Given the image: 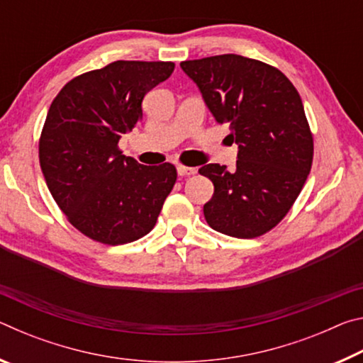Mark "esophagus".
Listing matches in <instances>:
<instances>
[{
	"label": "esophagus",
	"instance_id": "1",
	"mask_svg": "<svg viewBox=\"0 0 363 363\" xmlns=\"http://www.w3.org/2000/svg\"><path fill=\"white\" fill-rule=\"evenodd\" d=\"M195 173H196L195 168H189V167H184V164H177V174L179 176H190Z\"/></svg>",
	"mask_w": 363,
	"mask_h": 363
}]
</instances>
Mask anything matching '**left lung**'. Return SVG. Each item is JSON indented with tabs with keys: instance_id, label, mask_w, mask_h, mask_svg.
<instances>
[{
	"instance_id": "1",
	"label": "left lung",
	"mask_w": 363,
	"mask_h": 363,
	"mask_svg": "<svg viewBox=\"0 0 363 363\" xmlns=\"http://www.w3.org/2000/svg\"><path fill=\"white\" fill-rule=\"evenodd\" d=\"M218 123H229L237 168L205 164L214 194L203 214L211 229L255 238L290 211L312 167L314 140L303 101L284 73L259 60L223 54L181 62Z\"/></svg>"
}]
</instances>
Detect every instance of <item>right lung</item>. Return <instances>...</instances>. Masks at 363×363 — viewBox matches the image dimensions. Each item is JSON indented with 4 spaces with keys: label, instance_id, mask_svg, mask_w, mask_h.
<instances>
[{
    "label": "right lung",
    "instance_id": "1",
    "mask_svg": "<svg viewBox=\"0 0 363 363\" xmlns=\"http://www.w3.org/2000/svg\"><path fill=\"white\" fill-rule=\"evenodd\" d=\"M173 62L116 60L67 83L52 101L40 138L49 192L72 225L106 245L149 233L176 182L171 163L145 167L118 149L143 116V99Z\"/></svg>",
    "mask_w": 363,
    "mask_h": 363
}]
</instances>
